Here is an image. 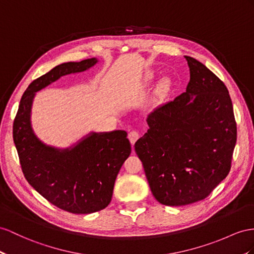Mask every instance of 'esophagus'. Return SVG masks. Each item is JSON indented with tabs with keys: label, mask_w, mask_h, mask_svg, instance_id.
<instances>
[{
	"label": "esophagus",
	"mask_w": 254,
	"mask_h": 254,
	"mask_svg": "<svg viewBox=\"0 0 254 254\" xmlns=\"http://www.w3.org/2000/svg\"><path fill=\"white\" fill-rule=\"evenodd\" d=\"M139 138V133L136 132V131H131L128 133V139L131 141L132 146L135 144V141Z\"/></svg>",
	"instance_id": "1"
}]
</instances>
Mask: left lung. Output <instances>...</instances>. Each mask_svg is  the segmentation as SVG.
Instances as JSON below:
<instances>
[{
	"label": "left lung",
	"instance_id": "obj_1",
	"mask_svg": "<svg viewBox=\"0 0 254 254\" xmlns=\"http://www.w3.org/2000/svg\"><path fill=\"white\" fill-rule=\"evenodd\" d=\"M187 91L155 108L135 142L153 196L184 206L206 198L230 173L237 127L224 82L203 63L185 57Z\"/></svg>",
	"mask_w": 254,
	"mask_h": 254
}]
</instances>
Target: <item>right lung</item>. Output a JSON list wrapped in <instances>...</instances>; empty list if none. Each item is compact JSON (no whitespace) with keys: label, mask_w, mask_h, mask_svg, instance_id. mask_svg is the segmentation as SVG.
<instances>
[{"label":"right lung","mask_w":254,"mask_h":254,"mask_svg":"<svg viewBox=\"0 0 254 254\" xmlns=\"http://www.w3.org/2000/svg\"><path fill=\"white\" fill-rule=\"evenodd\" d=\"M96 59L58 65L33 80L23 93L12 125V138L28 183L49 203L71 213H92L112 200L115 180L131 154L126 131L93 133L70 150L45 146L32 131L30 112L36 91L61 76L93 66Z\"/></svg>","instance_id":"add662e5"}]
</instances>
